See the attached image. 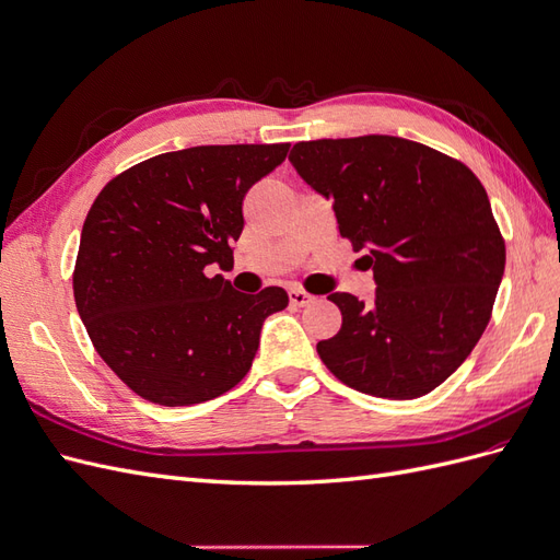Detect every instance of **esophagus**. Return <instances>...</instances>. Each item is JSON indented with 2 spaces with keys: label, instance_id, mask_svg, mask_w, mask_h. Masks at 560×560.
Segmentation results:
<instances>
[{
  "label": "esophagus",
  "instance_id": "esophagus-1",
  "mask_svg": "<svg viewBox=\"0 0 560 560\" xmlns=\"http://www.w3.org/2000/svg\"><path fill=\"white\" fill-rule=\"evenodd\" d=\"M311 301H313V294H308L306 290H299V287H292V290H290V303H292V306L303 308V306H308Z\"/></svg>",
  "mask_w": 560,
  "mask_h": 560
}]
</instances>
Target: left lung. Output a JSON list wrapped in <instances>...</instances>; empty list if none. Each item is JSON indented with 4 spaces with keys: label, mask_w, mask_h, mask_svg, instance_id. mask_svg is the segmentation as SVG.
<instances>
[{
    "label": "left lung",
    "mask_w": 560,
    "mask_h": 560,
    "mask_svg": "<svg viewBox=\"0 0 560 560\" xmlns=\"http://www.w3.org/2000/svg\"><path fill=\"white\" fill-rule=\"evenodd\" d=\"M292 165L331 198L341 238L374 270L376 301L336 292L319 360L385 399L432 393L479 343L504 273V238L479 177L442 151L389 135L296 142Z\"/></svg>",
    "instance_id": "1"
}]
</instances>
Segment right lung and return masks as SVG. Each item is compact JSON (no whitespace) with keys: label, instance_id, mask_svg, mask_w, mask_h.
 I'll use <instances>...</instances> for the list:
<instances>
[{"label":"right lung","instance_id":"1","mask_svg":"<svg viewBox=\"0 0 560 560\" xmlns=\"http://www.w3.org/2000/svg\"><path fill=\"white\" fill-rule=\"evenodd\" d=\"M290 142L167 151L105 184L74 264L77 311L100 358L135 395L191 406L238 385L264 319L287 308L282 287L235 292L206 266H233L243 198Z\"/></svg>","mask_w":560,"mask_h":560}]
</instances>
